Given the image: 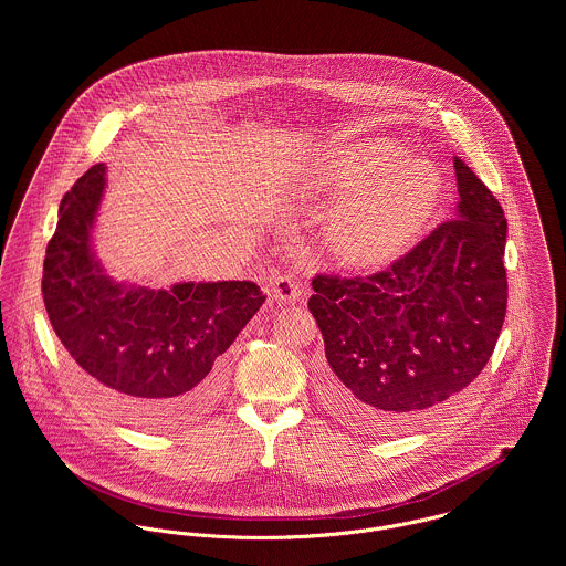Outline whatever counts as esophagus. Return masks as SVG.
<instances>
[{
    "instance_id": "esophagus-1",
    "label": "esophagus",
    "mask_w": 566,
    "mask_h": 566,
    "mask_svg": "<svg viewBox=\"0 0 566 566\" xmlns=\"http://www.w3.org/2000/svg\"><path fill=\"white\" fill-rule=\"evenodd\" d=\"M272 294L279 303H294L301 298V283L292 274H274L272 276Z\"/></svg>"
}]
</instances>
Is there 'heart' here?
<instances>
[{
  "instance_id": "1",
  "label": "heart",
  "mask_w": 566,
  "mask_h": 566,
  "mask_svg": "<svg viewBox=\"0 0 566 566\" xmlns=\"http://www.w3.org/2000/svg\"><path fill=\"white\" fill-rule=\"evenodd\" d=\"M312 193L337 207L326 238L339 263L357 270L388 265L418 242L444 200L442 174L403 157L390 139L328 150L312 169Z\"/></svg>"
}]
</instances>
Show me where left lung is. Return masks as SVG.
Wrapping results in <instances>:
<instances>
[{"label": "left lung", "mask_w": 566, "mask_h": 566, "mask_svg": "<svg viewBox=\"0 0 566 566\" xmlns=\"http://www.w3.org/2000/svg\"><path fill=\"white\" fill-rule=\"evenodd\" d=\"M455 220L366 279L318 274L310 312L328 368L323 401L375 436L416 424L484 370L507 307V222L492 191L453 157Z\"/></svg>", "instance_id": "8db88e82"}]
</instances>
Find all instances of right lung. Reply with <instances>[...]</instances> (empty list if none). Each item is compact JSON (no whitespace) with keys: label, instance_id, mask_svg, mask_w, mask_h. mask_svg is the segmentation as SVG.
Masks as SVG:
<instances>
[{"label":"right lung","instance_id":"1","mask_svg":"<svg viewBox=\"0 0 566 566\" xmlns=\"http://www.w3.org/2000/svg\"><path fill=\"white\" fill-rule=\"evenodd\" d=\"M106 165L65 193L43 263V301L82 388L139 429L202 416L224 390L227 350L265 296L252 281L153 290L113 279L93 248Z\"/></svg>","mask_w":566,"mask_h":566}]
</instances>
